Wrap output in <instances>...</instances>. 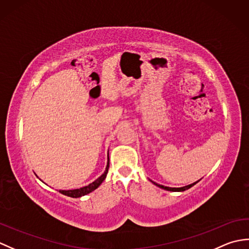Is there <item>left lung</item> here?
Segmentation results:
<instances>
[{
	"label": "left lung",
	"instance_id": "left-lung-1",
	"mask_svg": "<svg viewBox=\"0 0 249 249\" xmlns=\"http://www.w3.org/2000/svg\"><path fill=\"white\" fill-rule=\"evenodd\" d=\"M196 183H197V182H196ZM196 183H194V184H190V185H187V186H184V187H179V188H172V187L162 186V185L156 184V183H154V184H155V185H157L158 187H160V188H162V189H166V190H170V192H184V190H186V189H188V188H190V187H193Z\"/></svg>",
	"mask_w": 249,
	"mask_h": 249
}]
</instances>
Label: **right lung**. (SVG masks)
I'll return each instance as SVG.
<instances>
[{
    "instance_id": "right-lung-1",
    "label": "right lung",
    "mask_w": 249,
    "mask_h": 249,
    "mask_svg": "<svg viewBox=\"0 0 249 249\" xmlns=\"http://www.w3.org/2000/svg\"><path fill=\"white\" fill-rule=\"evenodd\" d=\"M108 169H109V160H108L107 168H106V171L104 172L103 176H100V178H98L96 179V181H94L93 183L88 185V186H84V187L78 188V189H72V190H60V193L65 195V196H68V197H71V198H79V197H81V196L92 193L93 190L96 189L99 185L104 182V179L106 178V177H107Z\"/></svg>"
}]
</instances>
